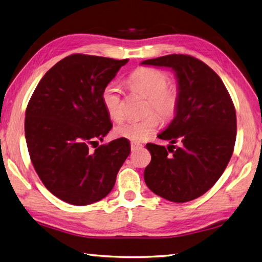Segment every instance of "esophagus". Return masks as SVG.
I'll return each mask as SVG.
<instances>
[{"mask_svg": "<svg viewBox=\"0 0 262 262\" xmlns=\"http://www.w3.org/2000/svg\"><path fill=\"white\" fill-rule=\"evenodd\" d=\"M140 148H142L141 143L136 142V141H131V150H132V151L138 150V149H140Z\"/></svg>", "mask_w": 262, "mask_h": 262, "instance_id": "obj_1", "label": "esophagus"}]
</instances>
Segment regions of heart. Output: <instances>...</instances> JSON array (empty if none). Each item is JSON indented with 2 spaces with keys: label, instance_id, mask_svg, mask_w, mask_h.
<instances>
[{
  "label": "heart",
  "instance_id": "1",
  "mask_svg": "<svg viewBox=\"0 0 262 262\" xmlns=\"http://www.w3.org/2000/svg\"><path fill=\"white\" fill-rule=\"evenodd\" d=\"M127 81L133 89L148 97V113L157 112L165 121L170 120L175 115L179 107L180 95L174 86H168L166 73L154 68H140L130 74ZM101 101L112 120L120 122L124 119L123 98L119 83L111 82L104 88ZM158 115L151 113L142 119L126 121L115 127V135L136 142L145 141L158 127L161 122Z\"/></svg>",
  "mask_w": 262,
  "mask_h": 262
}]
</instances>
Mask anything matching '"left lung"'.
I'll return each instance as SVG.
<instances>
[{
    "instance_id": "obj_1",
    "label": "left lung",
    "mask_w": 262,
    "mask_h": 262,
    "mask_svg": "<svg viewBox=\"0 0 262 262\" xmlns=\"http://www.w3.org/2000/svg\"><path fill=\"white\" fill-rule=\"evenodd\" d=\"M141 64L173 70L180 95L173 121L157 136L170 145H146L151 162L143 173L145 182L169 201L199 198L217 182L232 157L236 113L231 96L218 74L193 56L170 54ZM176 142L180 147L173 146Z\"/></svg>"
}]
</instances>
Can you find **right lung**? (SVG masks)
I'll use <instances>...</instances> for the list:
<instances>
[{
	"instance_id": "right-lung-1",
	"label": "right lung",
	"mask_w": 262,
	"mask_h": 262,
	"mask_svg": "<svg viewBox=\"0 0 262 262\" xmlns=\"http://www.w3.org/2000/svg\"><path fill=\"white\" fill-rule=\"evenodd\" d=\"M127 61L67 56L45 73L27 106L31 163L46 189L68 204L86 206L105 198L129 156L125 138L89 148L112 129L101 93Z\"/></svg>"
}]
</instances>
